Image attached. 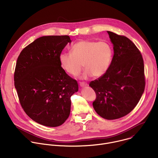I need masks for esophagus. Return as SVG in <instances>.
<instances>
[{
    "mask_svg": "<svg viewBox=\"0 0 158 158\" xmlns=\"http://www.w3.org/2000/svg\"><path fill=\"white\" fill-rule=\"evenodd\" d=\"M79 85H80L81 87H84L87 86V83H85V82H81L79 83Z\"/></svg>",
    "mask_w": 158,
    "mask_h": 158,
    "instance_id": "34e87169",
    "label": "esophagus"
}]
</instances>
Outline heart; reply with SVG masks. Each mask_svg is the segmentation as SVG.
<instances>
[{"label":"heart","mask_w":158,"mask_h":158,"mask_svg":"<svg viewBox=\"0 0 158 158\" xmlns=\"http://www.w3.org/2000/svg\"><path fill=\"white\" fill-rule=\"evenodd\" d=\"M71 52L59 55L60 67L66 73L76 77L84 66L86 70L82 79L104 75L109 68L112 56L110 45L104 40H79L71 47Z\"/></svg>","instance_id":"b5f03b06"}]
</instances>
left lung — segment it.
<instances>
[{"instance_id":"1","label":"left lung","mask_w":158,"mask_h":158,"mask_svg":"<svg viewBox=\"0 0 158 158\" xmlns=\"http://www.w3.org/2000/svg\"><path fill=\"white\" fill-rule=\"evenodd\" d=\"M114 56L106 73L91 81L96 94L93 105L102 118L112 120L129 114L139 102L145 88L144 61L130 39L107 31Z\"/></svg>"}]
</instances>
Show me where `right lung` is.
Instances as JSON below:
<instances>
[{
  "label": "right lung",
  "mask_w": 158,
  "mask_h": 158,
  "mask_svg": "<svg viewBox=\"0 0 158 158\" xmlns=\"http://www.w3.org/2000/svg\"><path fill=\"white\" fill-rule=\"evenodd\" d=\"M71 40L68 35L42 36L20 53L14 85L20 105L35 122L48 127L62 125L71 111V97L78 91L76 80L62 69L59 60Z\"/></svg>",
  "instance_id": "obj_1"
}]
</instances>
